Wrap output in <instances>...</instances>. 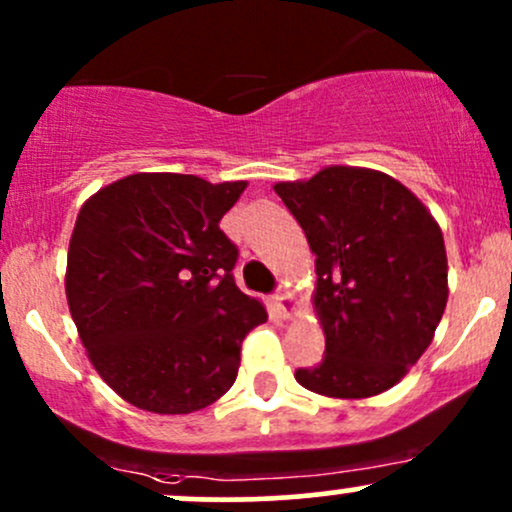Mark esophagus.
Listing matches in <instances>:
<instances>
[{
    "label": "esophagus",
    "mask_w": 512,
    "mask_h": 512,
    "mask_svg": "<svg viewBox=\"0 0 512 512\" xmlns=\"http://www.w3.org/2000/svg\"><path fill=\"white\" fill-rule=\"evenodd\" d=\"M274 306H277L279 316H282V318H294L296 301H294V296H291L286 289H279L277 294H274Z\"/></svg>",
    "instance_id": "obj_1"
}]
</instances>
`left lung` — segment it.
Wrapping results in <instances>:
<instances>
[{"instance_id": "obj_1", "label": "left lung", "mask_w": 512, "mask_h": 512, "mask_svg": "<svg viewBox=\"0 0 512 512\" xmlns=\"http://www.w3.org/2000/svg\"><path fill=\"white\" fill-rule=\"evenodd\" d=\"M274 192L316 255L325 357L296 369V381L330 398L389 391L428 350L445 313L440 226L411 189L367 167L330 165Z\"/></svg>"}]
</instances>
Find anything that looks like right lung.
<instances>
[{"label": "right lung", "mask_w": 512, "mask_h": 512, "mask_svg": "<svg viewBox=\"0 0 512 512\" xmlns=\"http://www.w3.org/2000/svg\"><path fill=\"white\" fill-rule=\"evenodd\" d=\"M247 182L138 172L77 213L65 294L101 379L140 411H201L233 386L240 347L265 323L235 286L238 247L218 223Z\"/></svg>", "instance_id": "right-lung-1"}]
</instances>
